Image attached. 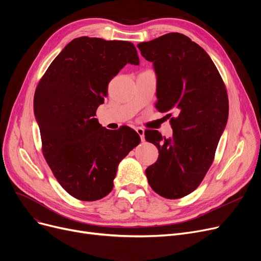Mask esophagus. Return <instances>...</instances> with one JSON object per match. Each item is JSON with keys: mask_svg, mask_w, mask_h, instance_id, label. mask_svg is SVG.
I'll list each match as a JSON object with an SVG mask.
<instances>
[{"mask_svg": "<svg viewBox=\"0 0 261 261\" xmlns=\"http://www.w3.org/2000/svg\"><path fill=\"white\" fill-rule=\"evenodd\" d=\"M137 133L140 135V138H141V141L142 142H144L145 141V131H144V129L143 128H137Z\"/></svg>", "mask_w": 261, "mask_h": 261, "instance_id": "34e87169", "label": "esophagus"}]
</instances>
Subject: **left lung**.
Returning <instances> with one entry per match:
<instances>
[{"instance_id": "8db88e82", "label": "left lung", "mask_w": 261, "mask_h": 261, "mask_svg": "<svg viewBox=\"0 0 261 261\" xmlns=\"http://www.w3.org/2000/svg\"><path fill=\"white\" fill-rule=\"evenodd\" d=\"M138 48L153 63L156 110L168 112V118L174 114L172 138L145 131L146 141L159 150L145 173L155 193L181 198L197 189L214 160L228 119L227 90L207 52L184 34L168 33Z\"/></svg>"}]
</instances>
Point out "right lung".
<instances>
[{
    "label": "right lung",
    "mask_w": 261,
    "mask_h": 261,
    "mask_svg": "<svg viewBox=\"0 0 261 261\" xmlns=\"http://www.w3.org/2000/svg\"><path fill=\"white\" fill-rule=\"evenodd\" d=\"M127 64H140L132 42L79 37L56 56L36 87L34 113L43 156L76 199L107 196L119 162L141 142L133 129L109 130L95 118L110 81Z\"/></svg>",
    "instance_id": "right-lung-1"
}]
</instances>
